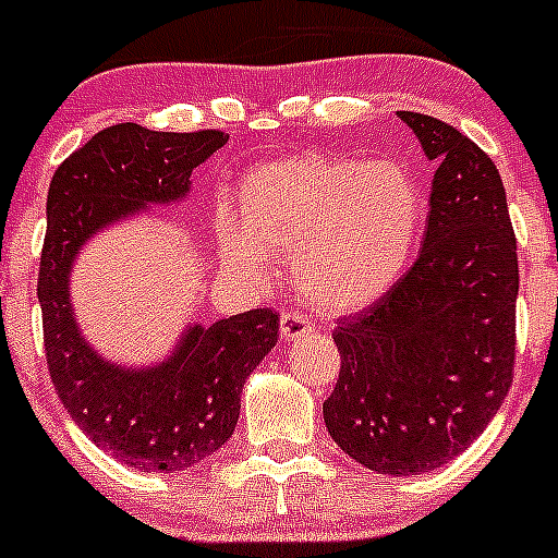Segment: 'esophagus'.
<instances>
[{"instance_id":"1","label":"esophagus","mask_w":558,"mask_h":558,"mask_svg":"<svg viewBox=\"0 0 558 558\" xmlns=\"http://www.w3.org/2000/svg\"><path fill=\"white\" fill-rule=\"evenodd\" d=\"M311 335V324L305 315L300 313H283L280 315V337L283 340H300V337Z\"/></svg>"}]
</instances>
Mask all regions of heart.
<instances>
[{
	"instance_id": "obj_1",
	"label": "heart",
	"mask_w": 558,
	"mask_h": 558,
	"mask_svg": "<svg viewBox=\"0 0 558 558\" xmlns=\"http://www.w3.org/2000/svg\"><path fill=\"white\" fill-rule=\"evenodd\" d=\"M426 202L399 161L283 156L245 174L238 213L216 216L223 262L264 272L291 256L296 291L320 313L345 315L384 300L413 258Z\"/></svg>"
}]
</instances>
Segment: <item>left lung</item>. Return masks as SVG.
Masks as SVG:
<instances>
[{
    "label": "left lung",
    "mask_w": 558,
    "mask_h": 558,
    "mask_svg": "<svg viewBox=\"0 0 558 558\" xmlns=\"http://www.w3.org/2000/svg\"><path fill=\"white\" fill-rule=\"evenodd\" d=\"M432 178L424 247L391 291L335 329L331 440L380 475H421L483 435L513 384L519 256L505 185L470 137L399 110Z\"/></svg>",
    "instance_id": "obj_1"
}]
</instances>
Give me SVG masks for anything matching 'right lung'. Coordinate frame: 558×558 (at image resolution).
<instances>
[{
  "mask_svg": "<svg viewBox=\"0 0 558 558\" xmlns=\"http://www.w3.org/2000/svg\"><path fill=\"white\" fill-rule=\"evenodd\" d=\"M229 134L154 132L116 123L61 161L48 189L39 258L45 359L66 413L105 453L140 472H180L232 437L247 375L278 342V315L247 311L189 324L170 356L126 367L97 353L77 326L70 278L77 253L118 221L191 194V172Z\"/></svg>",
  "mask_w": 558,
  "mask_h": 558,
  "instance_id": "add662e5",
  "label": "right lung"
}]
</instances>
